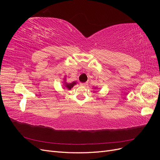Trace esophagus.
Here are the masks:
<instances>
[{
    "label": "esophagus",
    "mask_w": 160,
    "mask_h": 160,
    "mask_svg": "<svg viewBox=\"0 0 160 160\" xmlns=\"http://www.w3.org/2000/svg\"><path fill=\"white\" fill-rule=\"evenodd\" d=\"M80 85L82 87H87L88 85V84L87 83H80Z\"/></svg>",
    "instance_id": "obj_1"
}]
</instances>
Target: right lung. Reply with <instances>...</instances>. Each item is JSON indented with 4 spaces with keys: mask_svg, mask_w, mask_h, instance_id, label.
<instances>
[{
    "mask_svg": "<svg viewBox=\"0 0 160 160\" xmlns=\"http://www.w3.org/2000/svg\"><path fill=\"white\" fill-rule=\"evenodd\" d=\"M77 84V82L76 81H73V82H72V83H65V84H64V85H65V87L66 88H67L68 89H71V88H73V86L75 85H76Z\"/></svg>",
    "mask_w": 160,
    "mask_h": 160,
    "instance_id": "add662e5",
    "label": "right lung"
}]
</instances>
